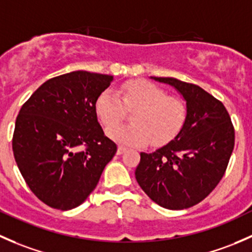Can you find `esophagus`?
<instances>
[{
	"label": "esophagus",
	"instance_id": "34e87169",
	"mask_svg": "<svg viewBox=\"0 0 252 252\" xmlns=\"http://www.w3.org/2000/svg\"><path fill=\"white\" fill-rule=\"evenodd\" d=\"M126 148L125 147H123V145H119L118 147V152H116V154L118 155H121V154H124V153L126 152Z\"/></svg>",
	"mask_w": 252,
	"mask_h": 252
}]
</instances>
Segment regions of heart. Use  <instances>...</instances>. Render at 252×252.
Masks as SVG:
<instances>
[{"mask_svg": "<svg viewBox=\"0 0 252 252\" xmlns=\"http://www.w3.org/2000/svg\"><path fill=\"white\" fill-rule=\"evenodd\" d=\"M119 93L105 90L95 100V113L105 127H111L125 117L126 110L132 114V126L111 127L108 136L126 145L142 147L152 141L161 145L175 138L186 121V107L180 99L168 97L162 88L148 81H129Z\"/></svg>", "mask_w": 252, "mask_h": 252, "instance_id": "1", "label": "heart"}]
</instances>
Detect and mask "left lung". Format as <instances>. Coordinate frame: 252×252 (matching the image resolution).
<instances>
[{"label":"left lung","instance_id":"left-lung-1","mask_svg":"<svg viewBox=\"0 0 252 252\" xmlns=\"http://www.w3.org/2000/svg\"><path fill=\"white\" fill-rule=\"evenodd\" d=\"M186 102L180 133L153 153H141L136 180L154 203L183 210L204 200L224 175L234 148V128L227 109L196 85L175 77H155Z\"/></svg>","mask_w":252,"mask_h":252}]
</instances>
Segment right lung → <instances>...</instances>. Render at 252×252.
I'll use <instances>...</instances> for the list:
<instances>
[{"instance_id":"1","label":"right lung","mask_w":252,"mask_h":252,"mask_svg":"<svg viewBox=\"0 0 252 252\" xmlns=\"http://www.w3.org/2000/svg\"><path fill=\"white\" fill-rule=\"evenodd\" d=\"M113 80L84 70L49 79L17 116L15 162L31 191L53 209L84 203L115 155L118 147L104 136L94 108Z\"/></svg>"}]
</instances>
